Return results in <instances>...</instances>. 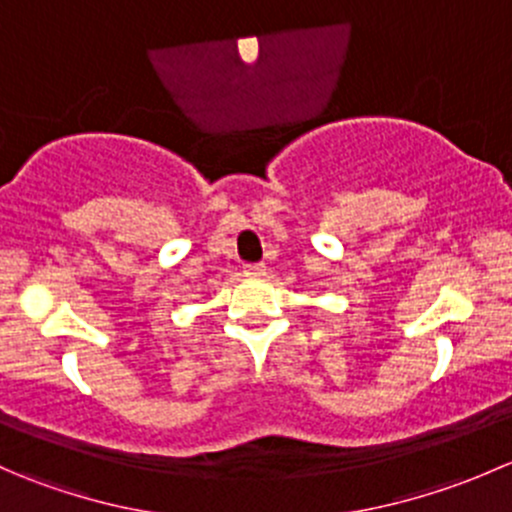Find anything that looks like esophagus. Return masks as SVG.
<instances>
[{"instance_id":"obj_1","label":"esophagus","mask_w":512,"mask_h":512,"mask_svg":"<svg viewBox=\"0 0 512 512\" xmlns=\"http://www.w3.org/2000/svg\"><path fill=\"white\" fill-rule=\"evenodd\" d=\"M242 272H245V277H262L265 275V265H245L242 267Z\"/></svg>"}]
</instances>
